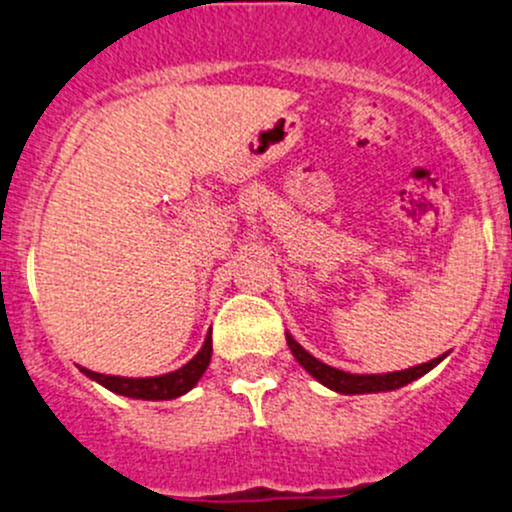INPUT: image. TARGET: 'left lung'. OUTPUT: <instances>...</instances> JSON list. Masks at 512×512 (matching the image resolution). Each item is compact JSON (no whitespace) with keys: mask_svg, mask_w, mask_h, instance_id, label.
Returning <instances> with one entry per match:
<instances>
[{"mask_svg":"<svg viewBox=\"0 0 512 512\" xmlns=\"http://www.w3.org/2000/svg\"><path fill=\"white\" fill-rule=\"evenodd\" d=\"M285 339H288L290 351H293V356L300 361V366L305 368L307 373H312V376H315L320 383H324L327 388L337 390V393H346V395L378 393V390L403 388V386H408L410 381H415V378L425 376L430 368H434L439 364V361L444 359V356H439V359H432V361H427V364H420V366L405 368V371L376 373V376H356V373L339 371V368H332V366L322 364V361H317L315 356L307 354V351L302 349V346L295 342L290 334H285Z\"/></svg>","mask_w":512,"mask_h":512,"instance_id":"left-lung-1","label":"left lung"}]
</instances>
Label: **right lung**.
I'll return each mask as SVG.
<instances>
[{"mask_svg":"<svg viewBox=\"0 0 512 512\" xmlns=\"http://www.w3.org/2000/svg\"><path fill=\"white\" fill-rule=\"evenodd\" d=\"M212 359V337L207 334L205 344L197 351L195 359L188 361L178 371L166 373V376L156 378H122V376H104V373L87 371V368H80L85 376H90L92 381L102 383L104 388H109L112 393L126 395V398H141V400H170L178 398V395L188 393V390L200 381V376L205 373V368L210 366Z\"/></svg>","mask_w":512,"mask_h":512,"instance_id":"1","label":"right lung"}]
</instances>
